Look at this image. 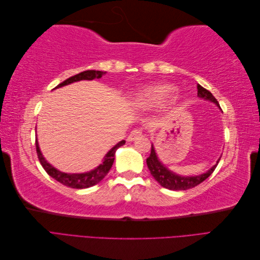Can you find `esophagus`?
Wrapping results in <instances>:
<instances>
[{
  "instance_id": "1",
  "label": "esophagus",
  "mask_w": 260,
  "mask_h": 260,
  "mask_svg": "<svg viewBox=\"0 0 260 260\" xmlns=\"http://www.w3.org/2000/svg\"><path fill=\"white\" fill-rule=\"evenodd\" d=\"M141 136H142V130L139 129V128H136V129H133L131 131V133L128 137V141H133V140H136L137 138H139Z\"/></svg>"
}]
</instances>
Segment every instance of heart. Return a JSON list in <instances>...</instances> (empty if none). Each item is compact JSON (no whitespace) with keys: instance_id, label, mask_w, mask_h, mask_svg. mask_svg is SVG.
Instances as JSON below:
<instances>
[{"instance_id":"b5f03b06","label":"heart","mask_w":260,"mask_h":260,"mask_svg":"<svg viewBox=\"0 0 260 260\" xmlns=\"http://www.w3.org/2000/svg\"><path fill=\"white\" fill-rule=\"evenodd\" d=\"M172 92V88L166 84L154 85L142 92L137 96L138 103L143 106H153L162 103L165 99H167Z\"/></svg>"}]
</instances>
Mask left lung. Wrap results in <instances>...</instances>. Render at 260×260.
<instances>
[{
    "label": "left lung",
    "instance_id": "1",
    "mask_svg": "<svg viewBox=\"0 0 260 260\" xmlns=\"http://www.w3.org/2000/svg\"><path fill=\"white\" fill-rule=\"evenodd\" d=\"M198 96L203 98V99H205L210 102H214L217 106H219V103L216 100V98L212 95V94L208 90L203 88V86L200 84H198ZM219 160H220V158L218 159L215 166H212L208 171L205 172V174L200 175V176H195V177H182V176L176 175L175 172L170 171L167 167L164 166V165L159 161L158 157H157L155 148L152 144L151 155H149L146 158V164H147V167H148L149 171H151V175L155 178V180L161 186L168 188V190L184 191V190H188V188H192L196 185H199L200 183L203 182V181H205L212 174V172H214Z\"/></svg>",
    "mask_w": 260,
    "mask_h": 260
}]
</instances>
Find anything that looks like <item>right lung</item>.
I'll use <instances>...</instances> for the list:
<instances>
[{
  "label": "right lung",
  "instance_id": "1",
  "mask_svg": "<svg viewBox=\"0 0 260 260\" xmlns=\"http://www.w3.org/2000/svg\"><path fill=\"white\" fill-rule=\"evenodd\" d=\"M106 72H101V70H85V72H82L78 75H75L73 77L68 78L65 81H62L59 83L56 88H60V86H64L67 84H70L73 82H77L80 80H94V79H100V78L105 75ZM55 88V89H56ZM125 143V141L122 140L119 143H117L111 151H109L105 157H104V161L102 162L99 167L95 169H93L89 172H84V174H66V172H61L57 170L56 168H54L53 166L45 160L43 155L41 154L40 147H39L38 144V140L36 139V148H37V154H38V158L40 160L42 167L44 170L48 172V175H50L53 179L58 181L59 183L64 184L68 187L72 188H86L98 184L100 181L104 179V177L108 174V171L111 170L114 160H115V153L117 151V148H119Z\"/></svg>",
  "mask_w": 260,
  "mask_h": 260
}]
</instances>
